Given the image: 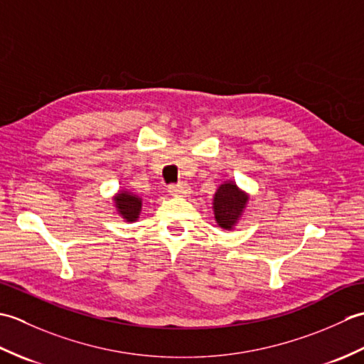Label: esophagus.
I'll use <instances>...</instances> for the list:
<instances>
[{"label": "esophagus", "instance_id": "1", "mask_svg": "<svg viewBox=\"0 0 364 364\" xmlns=\"http://www.w3.org/2000/svg\"><path fill=\"white\" fill-rule=\"evenodd\" d=\"M168 192H170V196H173V197H183V196L188 194L189 188L183 183L181 184H170Z\"/></svg>", "mask_w": 364, "mask_h": 364}]
</instances>
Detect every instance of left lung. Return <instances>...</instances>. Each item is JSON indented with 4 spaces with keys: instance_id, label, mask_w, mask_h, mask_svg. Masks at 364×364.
Segmentation results:
<instances>
[{
    "instance_id": "8db88e82",
    "label": "left lung",
    "mask_w": 364,
    "mask_h": 364,
    "mask_svg": "<svg viewBox=\"0 0 364 364\" xmlns=\"http://www.w3.org/2000/svg\"><path fill=\"white\" fill-rule=\"evenodd\" d=\"M247 203V196L236 188L233 183H225L215 192L214 214L215 220L223 228H231L241 215Z\"/></svg>"
}]
</instances>
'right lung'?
Masks as SVG:
<instances>
[{
    "label": "right lung",
    "mask_w": 364,
    "mask_h": 364,
    "mask_svg": "<svg viewBox=\"0 0 364 364\" xmlns=\"http://www.w3.org/2000/svg\"><path fill=\"white\" fill-rule=\"evenodd\" d=\"M117 202L119 213L123 215V219H127L128 222H133L137 219L139 211H141V198H137L136 196H129L127 192H120L115 198Z\"/></svg>",
    "instance_id": "right-lung-1"
}]
</instances>
